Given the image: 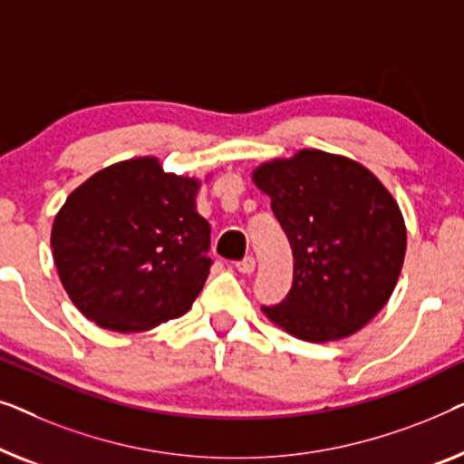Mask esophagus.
I'll list each match as a JSON object with an SVG mask.
<instances>
[{
  "mask_svg": "<svg viewBox=\"0 0 464 464\" xmlns=\"http://www.w3.org/2000/svg\"><path fill=\"white\" fill-rule=\"evenodd\" d=\"M235 266H237L239 273H246V276H250V273L254 271V266H256V260H254V256H246V258L237 260Z\"/></svg>",
  "mask_w": 464,
  "mask_h": 464,
  "instance_id": "obj_1",
  "label": "esophagus"
}]
</instances>
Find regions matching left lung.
<instances>
[{
  "mask_svg": "<svg viewBox=\"0 0 464 464\" xmlns=\"http://www.w3.org/2000/svg\"><path fill=\"white\" fill-rule=\"evenodd\" d=\"M290 241L292 285L266 317L309 343L353 334L387 304L406 254L391 193L353 160L304 149L254 172Z\"/></svg>",
  "mask_w": 464,
  "mask_h": 464,
  "instance_id": "obj_1",
  "label": "left lung"
}]
</instances>
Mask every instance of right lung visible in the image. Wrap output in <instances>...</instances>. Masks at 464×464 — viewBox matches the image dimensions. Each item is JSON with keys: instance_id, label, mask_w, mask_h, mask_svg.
<instances>
[{"instance_id": "1", "label": "right lung", "mask_w": 464, "mask_h": 464, "mask_svg": "<svg viewBox=\"0 0 464 464\" xmlns=\"http://www.w3.org/2000/svg\"><path fill=\"white\" fill-rule=\"evenodd\" d=\"M199 182L155 158L96 172L52 225L58 277L88 319L142 332L191 309L210 276V225L195 210Z\"/></svg>"}]
</instances>
